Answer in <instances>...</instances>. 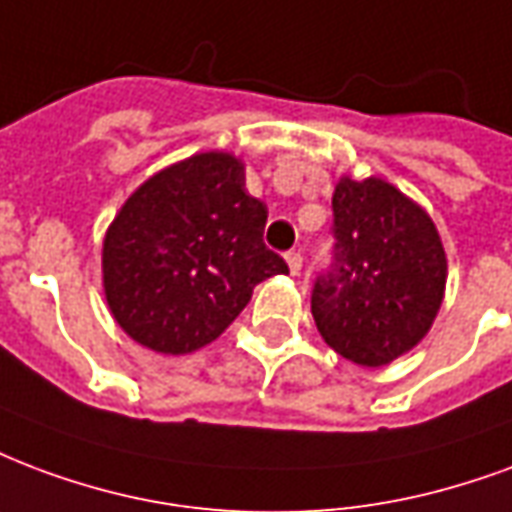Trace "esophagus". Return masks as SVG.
Here are the masks:
<instances>
[{"instance_id":"1","label":"esophagus","mask_w":512,"mask_h":512,"mask_svg":"<svg viewBox=\"0 0 512 512\" xmlns=\"http://www.w3.org/2000/svg\"><path fill=\"white\" fill-rule=\"evenodd\" d=\"M285 260H287V268H290V274H293V276L301 274V266H304V257L298 255V252H287Z\"/></svg>"}]
</instances>
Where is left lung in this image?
Masks as SVG:
<instances>
[{
    "label": "left lung",
    "instance_id": "obj_1",
    "mask_svg": "<svg viewBox=\"0 0 512 512\" xmlns=\"http://www.w3.org/2000/svg\"><path fill=\"white\" fill-rule=\"evenodd\" d=\"M333 268L314 282L325 344L369 369L423 342L437 320L448 257L429 211L391 181L342 176L333 189Z\"/></svg>",
    "mask_w": 512,
    "mask_h": 512
}]
</instances>
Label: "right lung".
Masks as SVG:
<instances>
[{"label": "right lung", "instance_id": "1", "mask_svg": "<svg viewBox=\"0 0 512 512\" xmlns=\"http://www.w3.org/2000/svg\"><path fill=\"white\" fill-rule=\"evenodd\" d=\"M268 208L244 162L200 151L143 181L102 238V293L130 339L189 355L219 339L287 263L263 244Z\"/></svg>", "mask_w": 512, "mask_h": 512}]
</instances>
